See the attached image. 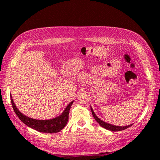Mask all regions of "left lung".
Instances as JSON below:
<instances>
[{
    "label": "left lung",
    "mask_w": 160,
    "mask_h": 160,
    "mask_svg": "<svg viewBox=\"0 0 160 160\" xmlns=\"http://www.w3.org/2000/svg\"><path fill=\"white\" fill-rule=\"evenodd\" d=\"M90 109H91V112H92V113L93 117L94 118V119H95L97 122L102 127H103V128L107 129V130H109V131H123V130L128 128L132 125V124H131V125H128V126H118L113 125V124H111L109 123H107V122H105V121H102V119H100L98 116L95 114V113L94 112V111L92 109V107H90Z\"/></svg>",
    "instance_id": "obj_1"
}]
</instances>
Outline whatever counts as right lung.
I'll return each mask as SVG.
<instances>
[{
    "label": "right lung",
    "mask_w": 160,
    "mask_h": 160,
    "mask_svg": "<svg viewBox=\"0 0 160 160\" xmlns=\"http://www.w3.org/2000/svg\"><path fill=\"white\" fill-rule=\"evenodd\" d=\"M10 100H11L12 108L15 111L16 115L18 116V118L25 125L30 127L32 129L36 130L37 131L46 132V133H55V132H58L61 131L66 126L68 121L70 109L74 102L72 101L69 103L68 105L64 109L63 112H62L61 114L57 116V117L48 119V120H39V119L32 118L24 115L16 107L12 97H10Z\"/></svg>",
    "instance_id": "obj_1"
}]
</instances>
